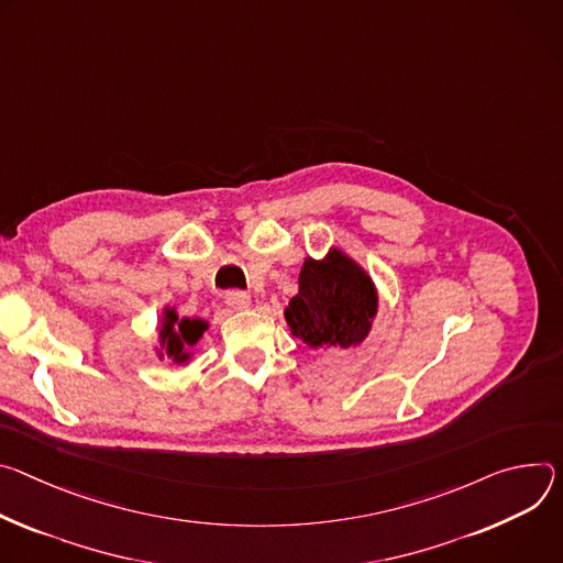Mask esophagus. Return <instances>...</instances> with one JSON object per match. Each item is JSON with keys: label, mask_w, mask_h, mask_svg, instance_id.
<instances>
[{"label": "esophagus", "mask_w": 563, "mask_h": 563, "mask_svg": "<svg viewBox=\"0 0 563 563\" xmlns=\"http://www.w3.org/2000/svg\"><path fill=\"white\" fill-rule=\"evenodd\" d=\"M250 301H253V299H250V295L243 292V290H230V292H225V303H228L230 308H234V310L247 308Z\"/></svg>", "instance_id": "obj_1"}]
</instances>
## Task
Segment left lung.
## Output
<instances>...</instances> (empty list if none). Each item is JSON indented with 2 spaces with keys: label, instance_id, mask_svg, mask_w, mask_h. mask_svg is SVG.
I'll use <instances>...</instances> for the list:
<instances>
[{
  "label": "left lung",
  "instance_id": "1",
  "mask_svg": "<svg viewBox=\"0 0 563 563\" xmlns=\"http://www.w3.org/2000/svg\"><path fill=\"white\" fill-rule=\"evenodd\" d=\"M378 313V292L371 277L342 250L327 260H306L299 292L288 301L284 318L295 338L310 349L357 346Z\"/></svg>",
  "mask_w": 563,
  "mask_h": 563
}]
</instances>
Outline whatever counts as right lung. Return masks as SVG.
<instances>
[{
    "label": "right lung",
    "instance_id": "right-lung-1",
    "mask_svg": "<svg viewBox=\"0 0 563 563\" xmlns=\"http://www.w3.org/2000/svg\"><path fill=\"white\" fill-rule=\"evenodd\" d=\"M206 329H208V322L197 318L192 320L178 318L174 308H165L161 327H158V342H161L158 357L167 355L176 364L190 362L192 346L201 340Z\"/></svg>",
    "mask_w": 563,
    "mask_h": 563
}]
</instances>
